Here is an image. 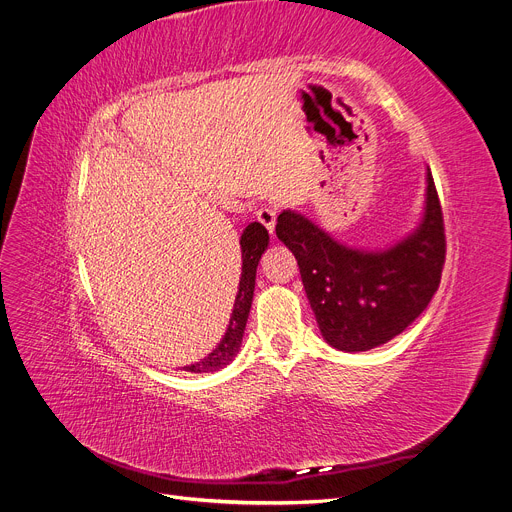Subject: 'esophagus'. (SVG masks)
<instances>
[{
    "label": "esophagus",
    "instance_id": "obj_1",
    "mask_svg": "<svg viewBox=\"0 0 512 512\" xmlns=\"http://www.w3.org/2000/svg\"><path fill=\"white\" fill-rule=\"evenodd\" d=\"M255 216H257V220H259L269 232H273V228H275V218H277V206H273V204H261V206L257 208Z\"/></svg>",
    "mask_w": 512,
    "mask_h": 512
}]
</instances>
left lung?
<instances>
[{"mask_svg":"<svg viewBox=\"0 0 512 512\" xmlns=\"http://www.w3.org/2000/svg\"><path fill=\"white\" fill-rule=\"evenodd\" d=\"M425 218L388 251L349 249L302 214L284 210L275 235L296 257L318 329L339 351H369L400 335L441 284L445 265L443 210L431 171Z\"/></svg>","mask_w":512,"mask_h":512,"instance_id":"8db88e82","label":"left lung"}]
</instances>
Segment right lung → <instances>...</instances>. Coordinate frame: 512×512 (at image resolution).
Listing matches in <instances>:
<instances>
[{
  "instance_id": "right-lung-1",
  "label": "right lung",
  "mask_w": 512,
  "mask_h": 512,
  "mask_svg": "<svg viewBox=\"0 0 512 512\" xmlns=\"http://www.w3.org/2000/svg\"><path fill=\"white\" fill-rule=\"evenodd\" d=\"M269 235L267 228L261 222H251L241 237V255H243V269H241V282H239V292L235 298V308H232L228 329L218 343V347L204 357L198 363H192L185 369L194 371V374H210V371H218L224 365H228L235 355L241 349V341L245 335L247 327V318L253 302V290H255V273H257V263L267 249Z\"/></svg>"
}]
</instances>
